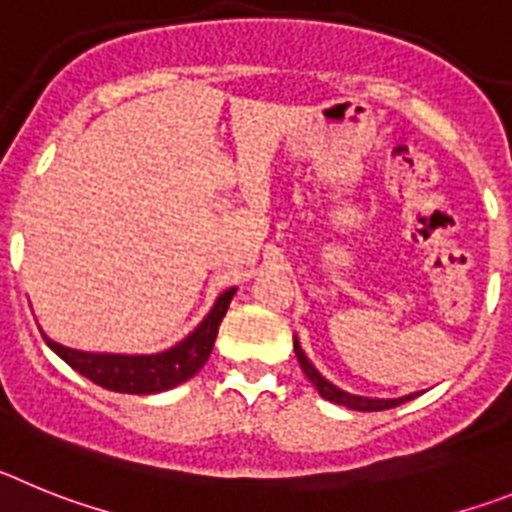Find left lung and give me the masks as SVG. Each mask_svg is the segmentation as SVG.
Wrapping results in <instances>:
<instances>
[{"label": "left lung", "mask_w": 512, "mask_h": 512, "mask_svg": "<svg viewBox=\"0 0 512 512\" xmlns=\"http://www.w3.org/2000/svg\"><path fill=\"white\" fill-rule=\"evenodd\" d=\"M293 350H296V358H299L301 368H304V373L309 376V381L314 384V389L322 394L327 402H335V404H342V407H350V410H358V412H379V410H391V407H399L402 402H410V399H415L417 394H407V397H399V399H368V397H355V394H348V391L337 389L335 384H330V381L324 379L322 373L317 371V368L311 366L309 358L304 355V350H301V345L296 340H293Z\"/></svg>", "instance_id": "1"}]
</instances>
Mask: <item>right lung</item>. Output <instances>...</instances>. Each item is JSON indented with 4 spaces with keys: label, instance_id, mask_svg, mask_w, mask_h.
<instances>
[{
    "label": "right lung",
    "instance_id": "add662e5",
    "mask_svg": "<svg viewBox=\"0 0 512 512\" xmlns=\"http://www.w3.org/2000/svg\"><path fill=\"white\" fill-rule=\"evenodd\" d=\"M237 288H229L216 299L211 314L198 324V330L190 332L180 345L164 350L157 355H108V353H82L48 340V348L64 358L74 371H79L84 379L102 389L121 391V394H157L172 386H180L190 376L201 371L203 363L213 350V342L219 335V324L224 319L226 309L231 304Z\"/></svg>",
    "mask_w": 512,
    "mask_h": 512
}]
</instances>
